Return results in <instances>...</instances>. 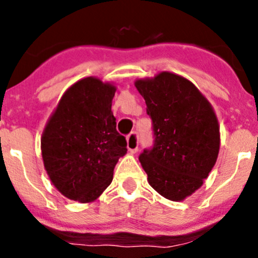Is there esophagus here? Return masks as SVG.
<instances>
[{
    "label": "esophagus",
    "instance_id": "34e87169",
    "mask_svg": "<svg viewBox=\"0 0 258 258\" xmlns=\"http://www.w3.org/2000/svg\"><path fill=\"white\" fill-rule=\"evenodd\" d=\"M127 148L132 153L137 151V148H139V134L137 132H131L127 136Z\"/></svg>",
    "mask_w": 258,
    "mask_h": 258
}]
</instances>
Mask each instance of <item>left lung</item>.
<instances>
[{"label":"left lung","mask_w":258,"mask_h":258,"mask_svg":"<svg viewBox=\"0 0 258 258\" xmlns=\"http://www.w3.org/2000/svg\"><path fill=\"white\" fill-rule=\"evenodd\" d=\"M152 119L153 145L140 162L148 183L171 201H182L204 183L220 150V127L210 102L188 80L161 72L135 83Z\"/></svg>","instance_id":"8db88e82"}]
</instances>
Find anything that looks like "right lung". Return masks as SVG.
<instances>
[{"label": "right lung", "instance_id": "add662e5", "mask_svg": "<svg viewBox=\"0 0 258 258\" xmlns=\"http://www.w3.org/2000/svg\"><path fill=\"white\" fill-rule=\"evenodd\" d=\"M114 91V86L95 77L79 81L62 96L43 131L45 168L54 187L70 200L97 199L127 152L111 111Z\"/></svg>", "mask_w": 258, "mask_h": 258}]
</instances>
